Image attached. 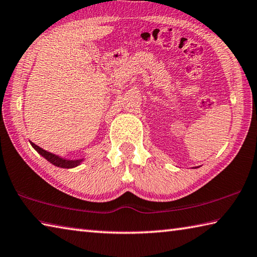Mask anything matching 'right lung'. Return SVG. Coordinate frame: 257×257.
Listing matches in <instances>:
<instances>
[{"mask_svg":"<svg viewBox=\"0 0 257 257\" xmlns=\"http://www.w3.org/2000/svg\"><path fill=\"white\" fill-rule=\"evenodd\" d=\"M31 146L34 147L37 152H38L41 156H44L46 160L48 162H50L51 164H54L58 167H63V169H72V167H75L77 165L81 164L82 160H77V161H66V160H63V158H60L58 156H55L53 154H50L48 152L44 151L43 148H40L39 146H37L36 144L31 143Z\"/></svg>","mask_w":257,"mask_h":257,"instance_id":"right-lung-1","label":"right lung"}]
</instances>
